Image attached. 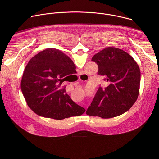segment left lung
I'll return each mask as SVG.
<instances>
[{"label": "left lung", "mask_w": 159, "mask_h": 159, "mask_svg": "<svg viewBox=\"0 0 159 159\" xmlns=\"http://www.w3.org/2000/svg\"><path fill=\"white\" fill-rule=\"evenodd\" d=\"M99 75H104L108 85L99 87L86 114L111 118L128 111L137 101L140 85V68L126 52L107 47L93 56Z\"/></svg>", "instance_id": "left-lung-1"}]
</instances>
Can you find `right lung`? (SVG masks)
I'll list each match as a JSON object with an SVG mask.
<instances>
[{"label": "right lung", "mask_w": 159, "mask_h": 159, "mask_svg": "<svg viewBox=\"0 0 159 159\" xmlns=\"http://www.w3.org/2000/svg\"><path fill=\"white\" fill-rule=\"evenodd\" d=\"M73 61L60 50L47 48L38 53L26 65L20 89L30 108L39 116L63 120L80 116L85 109L75 103L60 89L66 76L74 73Z\"/></svg>", "instance_id": "1"}]
</instances>
